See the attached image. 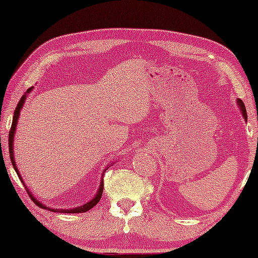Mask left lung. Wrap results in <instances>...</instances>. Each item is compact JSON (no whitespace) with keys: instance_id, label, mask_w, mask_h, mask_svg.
<instances>
[{"instance_id":"left-lung-1","label":"left lung","mask_w":258,"mask_h":258,"mask_svg":"<svg viewBox=\"0 0 258 258\" xmlns=\"http://www.w3.org/2000/svg\"><path fill=\"white\" fill-rule=\"evenodd\" d=\"M236 103H238L239 108H240V111L242 112V116H244V119L246 120L247 119V114H246V108H245V105H244V102H242L241 99H238V100H236Z\"/></svg>"}]
</instances>
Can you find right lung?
<instances>
[{
	"label": "right lung",
	"instance_id": "right-lung-1",
	"mask_svg": "<svg viewBox=\"0 0 258 258\" xmlns=\"http://www.w3.org/2000/svg\"><path fill=\"white\" fill-rule=\"evenodd\" d=\"M31 90H32V87L29 88V90L26 91L25 93H24V96H23L22 98H20L19 103H18V105H17L16 110H14L13 122H12V127H11V130H10V135H8V146H10V156H11V161H12V165H13L14 170H16L17 174H18V176H19V178H20V180H22L23 183H24V180H23L22 176H20L19 172H18L17 164H16V161H14L13 141H14V135H16V127H17V123H18V119H19L20 110H22V109H23V105H24V103H25V99H26V96H28V93H29V92H31ZM105 170H106V168H105ZM24 186H25V188H26V191H28L29 197L31 198V200L34 201V203L36 204V205H37L38 207H41V209H44V210H49V211H53V212H55V211H59V212H61V214H81V212H87L88 210H91L92 207H94V206L97 205V204L99 203L100 198H102V194H103V186H104V183H103V177H102V180H100V185H99V189H98V191H97L96 197H94L93 199H92L91 201H88L87 204H84V205H82V206L75 207V209H69V210H68V209H67V210H55V209H49L48 206H44L43 204H41L40 201H38L37 199H35V198L32 197L31 191L29 190V189H28V186L25 185V183H24Z\"/></svg>",
	"mask_w": 258,
	"mask_h": 258
}]
</instances>
